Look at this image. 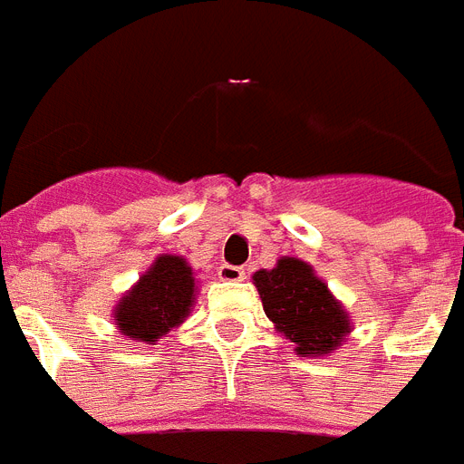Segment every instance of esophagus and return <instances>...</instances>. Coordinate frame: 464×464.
I'll list each match as a JSON object with an SVG mask.
<instances>
[{
  "instance_id": "esophagus-1",
  "label": "esophagus",
  "mask_w": 464,
  "mask_h": 464,
  "mask_svg": "<svg viewBox=\"0 0 464 464\" xmlns=\"http://www.w3.org/2000/svg\"><path fill=\"white\" fill-rule=\"evenodd\" d=\"M218 277L225 280V283H239L246 277V270L242 266H229V263H222L220 268H218Z\"/></svg>"
}]
</instances>
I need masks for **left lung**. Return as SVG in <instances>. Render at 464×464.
<instances>
[{"instance_id": "1", "label": "left lung", "mask_w": 464, "mask_h": 464, "mask_svg": "<svg viewBox=\"0 0 464 464\" xmlns=\"http://www.w3.org/2000/svg\"><path fill=\"white\" fill-rule=\"evenodd\" d=\"M254 285L266 316L296 344L299 357H324L337 350L352 331L350 314L309 263L283 256L276 268L256 270Z\"/></svg>"}]
</instances>
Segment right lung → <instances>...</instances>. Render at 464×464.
<instances>
[{
    "label": "right lung",
    "mask_w": 464,
    "mask_h": 464,
    "mask_svg": "<svg viewBox=\"0 0 464 464\" xmlns=\"http://www.w3.org/2000/svg\"><path fill=\"white\" fill-rule=\"evenodd\" d=\"M196 299V277L181 256L162 254L114 306L121 335L155 344L184 324Z\"/></svg>",
    "instance_id": "add662e5"
}]
</instances>
